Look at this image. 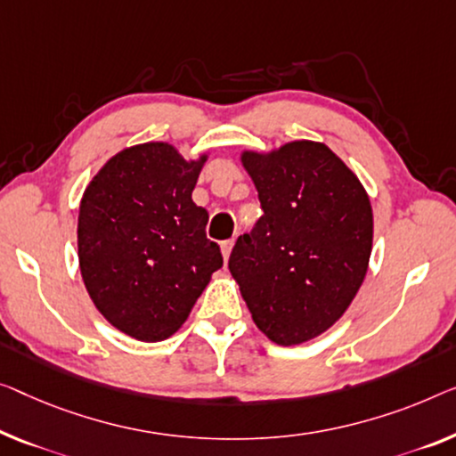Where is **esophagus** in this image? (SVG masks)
I'll list each match as a JSON object with an SVG mask.
<instances>
[{
    "instance_id": "esophagus-1",
    "label": "esophagus",
    "mask_w": 456,
    "mask_h": 456,
    "mask_svg": "<svg viewBox=\"0 0 456 456\" xmlns=\"http://www.w3.org/2000/svg\"><path fill=\"white\" fill-rule=\"evenodd\" d=\"M233 246H235V241L233 240H227V241H223L221 243V251H223V260H229V256H231V249H233Z\"/></svg>"
}]
</instances>
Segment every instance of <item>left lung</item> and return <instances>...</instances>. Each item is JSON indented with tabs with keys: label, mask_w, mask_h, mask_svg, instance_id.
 <instances>
[{
	"label": "left lung",
	"mask_w": 456,
	"mask_h": 456,
	"mask_svg": "<svg viewBox=\"0 0 456 456\" xmlns=\"http://www.w3.org/2000/svg\"><path fill=\"white\" fill-rule=\"evenodd\" d=\"M264 215L237 240L229 270L251 319L274 344L330 330L369 270L372 207L356 174L317 141L243 151Z\"/></svg>",
	"instance_id": "1"
}]
</instances>
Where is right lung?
Returning a JSON list of instances; mask_svg holds the SVG:
<instances>
[{"label":"right lung","mask_w":456,"mask_h":456,"mask_svg":"<svg viewBox=\"0 0 456 456\" xmlns=\"http://www.w3.org/2000/svg\"><path fill=\"white\" fill-rule=\"evenodd\" d=\"M207 158L141 142L108 159L81 196L77 256L87 295L108 323L141 342L174 336L223 266L205 233L208 213L192 200Z\"/></svg>","instance_id":"obj_1"}]
</instances>
